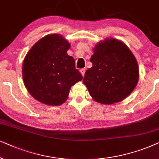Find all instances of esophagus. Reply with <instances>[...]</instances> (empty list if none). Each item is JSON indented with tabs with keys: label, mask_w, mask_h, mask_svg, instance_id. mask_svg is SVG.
<instances>
[{
	"label": "esophagus",
	"mask_w": 159,
	"mask_h": 159,
	"mask_svg": "<svg viewBox=\"0 0 159 159\" xmlns=\"http://www.w3.org/2000/svg\"><path fill=\"white\" fill-rule=\"evenodd\" d=\"M85 72H86V69L85 68H82L80 70V73H81V75L84 76V74H85Z\"/></svg>",
	"instance_id": "esophagus-1"
}]
</instances>
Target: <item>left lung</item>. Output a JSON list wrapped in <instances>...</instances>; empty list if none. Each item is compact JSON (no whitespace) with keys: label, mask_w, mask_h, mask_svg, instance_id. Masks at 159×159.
Segmentation results:
<instances>
[{"label":"left lung","mask_w":159,"mask_h":159,"mask_svg":"<svg viewBox=\"0 0 159 159\" xmlns=\"http://www.w3.org/2000/svg\"><path fill=\"white\" fill-rule=\"evenodd\" d=\"M91 57L92 67L83 82L94 101L112 105L126 98L139 80L137 60L125 43L108 38L99 42Z\"/></svg>","instance_id":"left-lung-1"}]
</instances>
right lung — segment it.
I'll return each instance as SVG.
<instances>
[{"label": "right lung", "instance_id": "1", "mask_svg": "<svg viewBox=\"0 0 159 159\" xmlns=\"http://www.w3.org/2000/svg\"><path fill=\"white\" fill-rule=\"evenodd\" d=\"M70 44L60 34H49L27 53L22 78L28 92L40 102L52 106L63 104L71 86L83 79L75 60L67 54Z\"/></svg>", "mask_w": 159, "mask_h": 159}]
</instances>
